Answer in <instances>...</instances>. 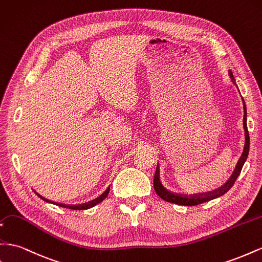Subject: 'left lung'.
Returning a JSON list of instances; mask_svg holds the SVG:
<instances>
[{"mask_svg": "<svg viewBox=\"0 0 262 262\" xmlns=\"http://www.w3.org/2000/svg\"><path fill=\"white\" fill-rule=\"evenodd\" d=\"M229 76L231 80L234 81L235 83V78L234 76H232V73L229 72ZM244 110H245V116H244V129H245V137H246V143H245V148H244V152L242 158L238 161V164L236 166V169L234 174L231 175V178L229 179V181L225 184V185L221 188H218L216 190H214L211 194H208L206 196H183L180 194H174L168 192V190L162 185V183L160 182V178H159V174L158 172H155L154 175V189L157 194L161 197L162 200H164L165 202H169V203H173V204H178V205H184V206H195V205H199V204H203L205 202H209L211 200H215L217 197H221L224 194H226L228 192V190L232 187L234 185L237 178L239 176L240 172H242V168L245 164V162L248 158V154H249V147H250V139H249V132H248V128H247V109H246V104L244 101Z\"/></svg>", "mask_w": 262, "mask_h": 262, "instance_id": "obj_1", "label": "left lung"}]
</instances>
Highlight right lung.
Returning <instances> with one entry per match:
<instances>
[{
  "instance_id": "add662e5",
  "label": "right lung",
  "mask_w": 262,
  "mask_h": 262,
  "mask_svg": "<svg viewBox=\"0 0 262 262\" xmlns=\"http://www.w3.org/2000/svg\"><path fill=\"white\" fill-rule=\"evenodd\" d=\"M109 189L110 188H108L107 190H105V192L101 195V196H99L98 199H96L95 201H91V202H89V203H86V204H81V205H66V204H60V203H54V202H51L49 200H46L45 197H43L41 195H39V194H37V196L38 197H40L41 200L43 201H45V202H47V203H54V204H56V205H58V206H60V207H63V208H69V209H75V210H83V209H88V208H91V207H94V206H96L97 204H99V203H101L105 197L108 196V194H109Z\"/></svg>"
}]
</instances>
